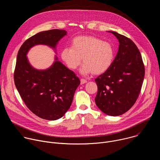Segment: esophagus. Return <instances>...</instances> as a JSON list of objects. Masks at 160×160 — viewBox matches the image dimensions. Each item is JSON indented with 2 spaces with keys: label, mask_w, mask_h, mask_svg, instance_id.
<instances>
[{
  "label": "esophagus",
  "mask_w": 160,
  "mask_h": 160,
  "mask_svg": "<svg viewBox=\"0 0 160 160\" xmlns=\"http://www.w3.org/2000/svg\"><path fill=\"white\" fill-rule=\"evenodd\" d=\"M87 81L86 80L83 79V78H82V79L80 80V83H81V84H84V83H87Z\"/></svg>",
  "instance_id": "34e87169"
}]
</instances>
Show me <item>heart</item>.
<instances>
[{"label": "heart", "instance_id": "obj_1", "mask_svg": "<svg viewBox=\"0 0 160 160\" xmlns=\"http://www.w3.org/2000/svg\"><path fill=\"white\" fill-rule=\"evenodd\" d=\"M114 57L112 44L93 36L76 37L72 40L71 48H66L61 52L62 59L73 70L80 66L83 58L84 64L80 72L83 75L105 73L111 67Z\"/></svg>", "mask_w": 160, "mask_h": 160}]
</instances>
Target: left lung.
<instances>
[{"mask_svg": "<svg viewBox=\"0 0 160 160\" xmlns=\"http://www.w3.org/2000/svg\"><path fill=\"white\" fill-rule=\"evenodd\" d=\"M119 41L118 53L109 70L95 79L98 107L109 116H119L128 111L138 99L145 68L139 50L129 38L109 32Z\"/></svg>", "mask_w": 160, "mask_h": 160, "instance_id": "8db88e82", "label": "left lung"}]
</instances>
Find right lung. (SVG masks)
I'll use <instances>...</instances> for the list:
<instances>
[{
	"instance_id": "obj_1",
	"label": "right lung",
	"mask_w": 160,
	"mask_h": 160,
	"mask_svg": "<svg viewBox=\"0 0 160 160\" xmlns=\"http://www.w3.org/2000/svg\"><path fill=\"white\" fill-rule=\"evenodd\" d=\"M66 33L59 29L39 32L22 43L18 52L14 72L16 87L27 108L45 120H56L64 115L72 103L80 81L73 71L58 61L46 70H35L26 55L37 44L54 48Z\"/></svg>"
}]
</instances>
